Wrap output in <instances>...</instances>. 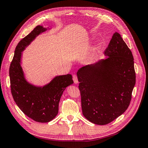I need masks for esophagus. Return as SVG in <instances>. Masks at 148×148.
Returning <instances> with one entry per match:
<instances>
[{
	"label": "esophagus",
	"mask_w": 148,
	"mask_h": 148,
	"mask_svg": "<svg viewBox=\"0 0 148 148\" xmlns=\"http://www.w3.org/2000/svg\"><path fill=\"white\" fill-rule=\"evenodd\" d=\"M73 82L75 84H77L78 83V77L76 75H73Z\"/></svg>",
	"instance_id": "esophagus-1"
}]
</instances>
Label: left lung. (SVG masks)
<instances>
[{
  "mask_svg": "<svg viewBox=\"0 0 148 148\" xmlns=\"http://www.w3.org/2000/svg\"><path fill=\"white\" fill-rule=\"evenodd\" d=\"M108 56L77 71L84 117L106 125L123 114L130 104L136 83L132 51L115 33L104 51Z\"/></svg>",
  "mask_w": 148,
  "mask_h": 148,
  "instance_id": "1",
  "label": "left lung"
}]
</instances>
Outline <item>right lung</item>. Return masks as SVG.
Wrapping results in <instances>:
<instances>
[{"instance_id": "1", "label": "right lung", "mask_w": 148, "mask_h": 148, "mask_svg": "<svg viewBox=\"0 0 148 148\" xmlns=\"http://www.w3.org/2000/svg\"><path fill=\"white\" fill-rule=\"evenodd\" d=\"M47 29L37 26L18 44L10 64L9 75L11 92L18 107L28 117L38 122L47 123L59 112L60 97L65 88L73 84L70 74L57 76L43 87H37L26 81L20 65L21 52Z\"/></svg>"}]
</instances>
